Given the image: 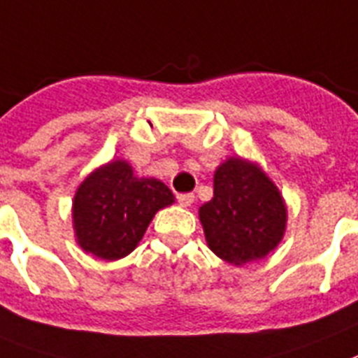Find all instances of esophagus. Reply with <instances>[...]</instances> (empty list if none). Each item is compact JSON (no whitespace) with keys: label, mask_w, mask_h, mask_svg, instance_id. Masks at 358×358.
Wrapping results in <instances>:
<instances>
[{"label":"esophagus","mask_w":358,"mask_h":358,"mask_svg":"<svg viewBox=\"0 0 358 358\" xmlns=\"http://www.w3.org/2000/svg\"><path fill=\"white\" fill-rule=\"evenodd\" d=\"M177 201H179L182 206H190L192 203L196 201V196H194V194H177Z\"/></svg>","instance_id":"1"}]
</instances>
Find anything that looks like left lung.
<instances>
[{"label": "left lung", "mask_w": 358, "mask_h": 358, "mask_svg": "<svg viewBox=\"0 0 358 358\" xmlns=\"http://www.w3.org/2000/svg\"><path fill=\"white\" fill-rule=\"evenodd\" d=\"M206 243L232 265L265 258L285 234L287 208L267 173L230 157L214 173V197L199 208Z\"/></svg>", "instance_id": "obj_1"}]
</instances>
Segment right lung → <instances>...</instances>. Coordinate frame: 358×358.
Returning <instances> with one entry per match:
<instances>
[{
    "instance_id": "add662e5",
    "label": "right lung",
    "mask_w": 358,
    "mask_h": 358,
    "mask_svg": "<svg viewBox=\"0 0 358 358\" xmlns=\"http://www.w3.org/2000/svg\"><path fill=\"white\" fill-rule=\"evenodd\" d=\"M173 194L153 177H137L129 162L117 159L85 177L73 201V227L82 250L100 259L128 256L143 239L157 210Z\"/></svg>"
}]
</instances>
